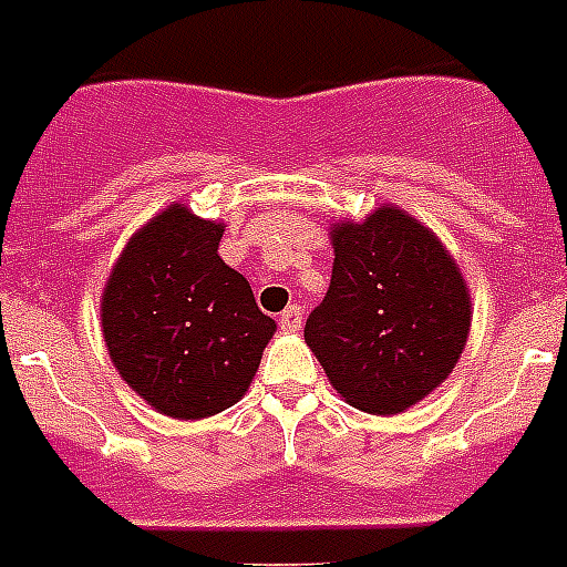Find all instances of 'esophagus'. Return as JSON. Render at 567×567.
Listing matches in <instances>:
<instances>
[{
    "label": "esophagus",
    "mask_w": 567,
    "mask_h": 567,
    "mask_svg": "<svg viewBox=\"0 0 567 567\" xmlns=\"http://www.w3.org/2000/svg\"><path fill=\"white\" fill-rule=\"evenodd\" d=\"M301 321H305V310H301L298 305H292V307H287V310L280 312L278 324L287 330V333H296V330H301Z\"/></svg>",
    "instance_id": "34e87169"
}]
</instances>
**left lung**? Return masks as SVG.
<instances>
[{
	"label": "left lung",
	"instance_id": "left-lung-1",
	"mask_svg": "<svg viewBox=\"0 0 567 567\" xmlns=\"http://www.w3.org/2000/svg\"><path fill=\"white\" fill-rule=\"evenodd\" d=\"M328 296L305 339L348 404L374 415L419 404L454 371L471 330L456 260L410 213L386 205L337 221Z\"/></svg>",
	"mask_w": 567,
	"mask_h": 567
}]
</instances>
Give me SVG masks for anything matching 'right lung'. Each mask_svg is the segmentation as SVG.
<instances>
[{
    "mask_svg": "<svg viewBox=\"0 0 567 567\" xmlns=\"http://www.w3.org/2000/svg\"><path fill=\"white\" fill-rule=\"evenodd\" d=\"M225 225L169 205L128 239L102 292V337L120 378L181 421L248 392L275 319L219 257Z\"/></svg>",
    "mask_w": 567,
    "mask_h": 567,
    "instance_id": "right-lung-1",
    "label": "right lung"
}]
</instances>
